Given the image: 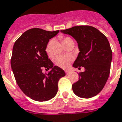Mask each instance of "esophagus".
I'll use <instances>...</instances> for the list:
<instances>
[{
  "label": "esophagus",
  "instance_id": "34e87169",
  "mask_svg": "<svg viewBox=\"0 0 122 122\" xmlns=\"http://www.w3.org/2000/svg\"><path fill=\"white\" fill-rule=\"evenodd\" d=\"M65 73H66V75H68V74H70V71H69V70H66V71H65Z\"/></svg>",
  "mask_w": 122,
  "mask_h": 122
}]
</instances>
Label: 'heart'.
I'll return each mask as SVG.
<instances>
[{"label": "heart", "mask_w": 122, "mask_h": 122, "mask_svg": "<svg viewBox=\"0 0 122 122\" xmlns=\"http://www.w3.org/2000/svg\"><path fill=\"white\" fill-rule=\"evenodd\" d=\"M62 42L64 44L66 42H70V41H73L70 37H62ZM51 44H52V41H49V43L47 44V46H46V51L47 52L48 54H51ZM71 59L68 57H65V56H58L56 58V64L59 66V67H61L62 68H68V66H70V63H71Z\"/></svg>", "instance_id": "obj_1"}]
</instances>
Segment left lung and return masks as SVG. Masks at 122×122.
<instances>
[{
    "mask_svg": "<svg viewBox=\"0 0 122 122\" xmlns=\"http://www.w3.org/2000/svg\"><path fill=\"white\" fill-rule=\"evenodd\" d=\"M61 32L75 39L78 53L74 68L83 67L80 79L72 85L74 93L80 98H90L97 95L107 81L112 60V51L105 36L95 27L75 26Z\"/></svg>",
    "mask_w": 122,
    "mask_h": 122,
    "instance_id": "left-lung-1",
    "label": "left lung"
}]
</instances>
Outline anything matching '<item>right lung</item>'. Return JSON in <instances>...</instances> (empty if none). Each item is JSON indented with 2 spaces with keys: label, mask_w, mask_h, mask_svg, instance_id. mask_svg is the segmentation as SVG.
Masks as SVG:
<instances>
[{
  "label": "right lung",
  "mask_w": 122,
  "mask_h": 122,
  "mask_svg": "<svg viewBox=\"0 0 122 122\" xmlns=\"http://www.w3.org/2000/svg\"><path fill=\"white\" fill-rule=\"evenodd\" d=\"M59 31L30 29L13 46L10 64L15 79L24 93L34 100L46 102L54 98L58 92V81L66 75L64 70L54 66L46 51L49 39ZM44 67L51 70L43 73Z\"/></svg>",
  "instance_id": "add662e5"
}]
</instances>
